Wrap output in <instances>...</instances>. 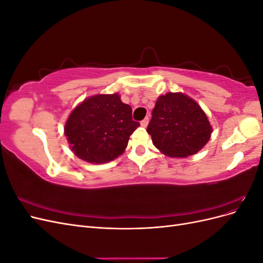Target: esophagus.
Listing matches in <instances>:
<instances>
[{"instance_id":"esophagus-1","label":"esophagus","mask_w":263,"mask_h":263,"mask_svg":"<svg viewBox=\"0 0 263 263\" xmlns=\"http://www.w3.org/2000/svg\"><path fill=\"white\" fill-rule=\"evenodd\" d=\"M148 122H149V119H148V117H146L144 121H141L140 122V125L142 126V127H147L148 126Z\"/></svg>"}]
</instances>
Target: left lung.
<instances>
[{
  "mask_svg": "<svg viewBox=\"0 0 263 263\" xmlns=\"http://www.w3.org/2000/svg\"><path fill=\"white\" fill-rule=\"evenodd\" d=\"M213 127L197 102L181 92H168L156 101L147 127L155 147L171 158H186L208 144Z\"/></svg>",
  "mask_w": 263,
  "mask_h": 263,
  "instance_id": "left-lung-1",
  "label": "left lung"
}]
</instances>
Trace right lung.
Segmentation results:
<instances>
[{
	"instance_id": "add662e5",
	"label": "right lung",
	"mask_w": 263,
	"mask_h": 263,
	"mask_svg": "<svg viewBox=\"0 0 263 263\" xmlns=\"http://www.w3.org/2000/svg\"><path fill=\"white\" fill-rule=\"evenodd\" d=\"M132 107L118 93L95 94L70 113L65 135L72 153L82 160L102 164L124 154L130 135L139 127Z\"/></svg>"
}]
</instances>
